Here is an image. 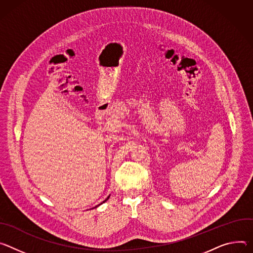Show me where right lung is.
Returning a JSON list of instances; mask_svg holds the SVG:
<instances>
[{
    "mask_svg": "<svg viewBox=\"0 0 253 253\" xmlns=\"http://www.w3.org/2000/svg\"><path fill=\"white\" fill-rule=\"evenodd\" d=\"M108 198H109V196H108V197H107V198H106V199H105V200H104V201H103V202H102V203H104V202H105V201H106V200H107V199H108ZM102 203H101V204H102ZM96 207H97V206H95V207H94V208H96Z\"/></svg>",
    "mask_w": 253,
    "mask_h": 253,
    "instance_id": "right-lung-1",
    "label": "right lung"
}]
</instances>
